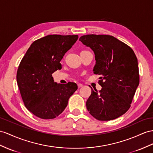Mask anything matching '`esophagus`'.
Masks as SVG:
<instances>
[{"instance_id": "34e87169", "label": "esophagus", "mask_w": 153, "mask_h": 153, "mask_svg": "<svg viewBox=\"0 0 153 153\" xmlns=\"http://www.w3.org/2000/svg\"><path fill=\"white\" fill-rule=\"evenodd\" d=\"M77 87H78V88H81V87H83V85H82V84H81V83H78L77 84Z\"/></svg>"}]
</instances>
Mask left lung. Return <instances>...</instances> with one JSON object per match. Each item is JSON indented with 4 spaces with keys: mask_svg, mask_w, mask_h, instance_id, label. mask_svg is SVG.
<instances>
[{
    "mask_svg": "<svg viewBox=\"0 0 153 153\" xmlns=\"http://www.w3.org/2000/svg\"><path fill=\"white\" fill-rule=\"evenodd\" d=\"M95 55L94 74L100 75V92L92 89L86 106L100 121L114 120L124 114L139 85L138 60L134 51L124 42L108 35H86L79 38Z\"/></svg>",
    "mask_w": 153,
    "mask_h": 153,
    "instance_id": "obj_1",
    "label": "left lung"
}]
</instances>
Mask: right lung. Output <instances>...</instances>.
<instances>
[{
	"instance_id": "1",
	"label": "right lung",
	"mask_w": 153,
	"mask_h": 153,
	"mask_svg": "<svg viewBox=\"0 0 153 153\" xmlns=\"http://www.w3.org/2000/svg\"><path fill=\"white\" fill-rule=\"evenodd\" d=\"M78 36L49 35L35 41L19 66L17 82L28 110L41 119L57 117L77 89L75 83L53 81L52 74L61 69V60Z\"/></svg>"
}]
</instances>
